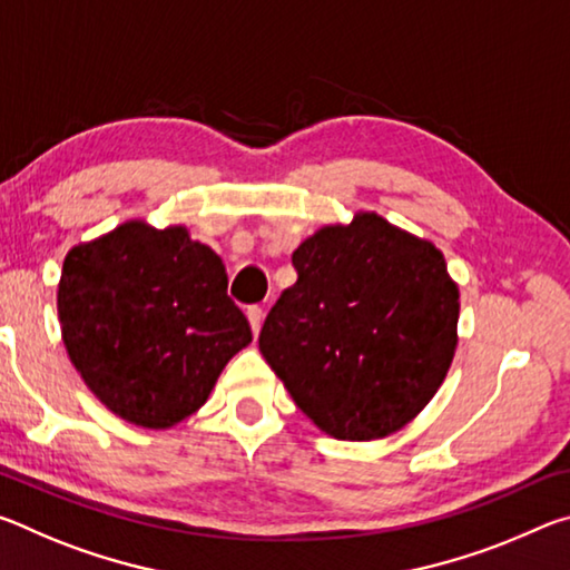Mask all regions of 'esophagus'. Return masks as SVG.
I'll return each instance as SVG.
<instances>
[{
  "mask_svg": "<svg viewBox=\"0 0 570 570\" xmlns=\"http://www.w3.org/2000/svg\"><path fill=\"white\" fill-rule=\"evenodd\" d=\"M246 316H248V324H250V330H254V334L262 332V324H264V308H262V306H248Z\"/></svg>",
  "mask_w": 570,
  "mask_h": 570,
  "instance_id": "obj_1",
  "label": "esophagus"
}]
</instances>
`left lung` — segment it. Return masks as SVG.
<instances>
[{
  "label": "left lung",
  "mask_w": 570,
  "mask_h": 570,
  "mask_svg": "<svg viewBox=\"0 0 570 570\" xmlns=\"http://www.w3.org/2000/svg\"><path fill=\"white\" fill-rule=\"evenodd\" d=\"M258 350L296 407L340 440L400 430L445 380L458 344V286L430 240L377 214L326 226L292 256Z\"/></svg>",
  "instance_id": "8db88e82"
}]
</instances>
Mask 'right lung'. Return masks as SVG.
<instances>
[{"label": "right lung", "mask_w": 570, "mask_h": 570, "mask_svg": "<svg viewBox=\"0 0 570 570\" xmlns=\"http://www.w3.org/2000/svg\"><path fill=\"white\" fill-rule=\"evenodd\" d=\"M75 370L105 407L170 428L208 400L250 326L226 266L188 230L130 220L67 254L57 292Z\"/></svg>", "instance_id": "add662e5"}]
</instances>
